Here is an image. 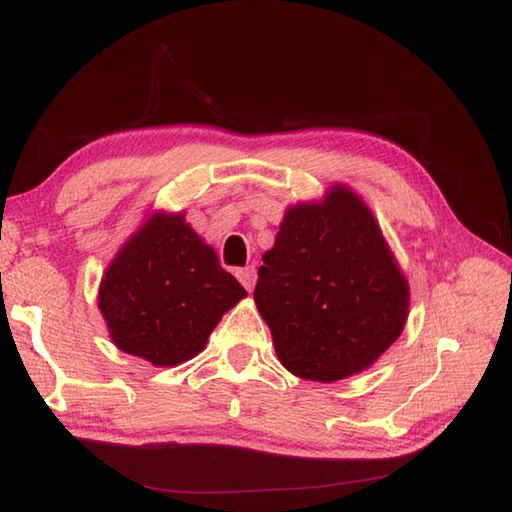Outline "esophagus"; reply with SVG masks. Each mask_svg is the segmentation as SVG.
<instances>
[{"mask_svg": "<svg viewBox=\"0 0 512 512\" xmlns=\"http://www.w3.org/2000/svg\"><path fill=\"white\" fill-rule=\"evenodd\" d=\"M237 279L242 281V286L250 292L255 288V279H257V273H255V268L253 266H246V268H239L237 270Z\"/></svg>", "mask_w": 512, "mask_h": 512, "instance_id": "34e87169", "label": "esophagus"}]
</instances>
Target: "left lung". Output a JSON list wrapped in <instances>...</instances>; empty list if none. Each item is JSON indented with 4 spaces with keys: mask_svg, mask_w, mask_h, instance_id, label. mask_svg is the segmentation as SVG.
<instances>
[{
    "mask_svg": "<svg viewBox=\"0 0 512 512\" xmlns=\"http://www.w3.org/2000/svg\"><path fill=\"white\" fill-rule=\"evenodd\" d=\"M255 303L290 374H361L405 330L409 284L374 213L345 184L292 204L264 253Z\"/></svg>",
    "mask_w": 512,
    "mask_h": 512,
    "instance_id": "8db88e82",
    "label": "left lung"
}]
</instances>
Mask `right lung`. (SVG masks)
I'll use <instances>...</instances> for the list:
<instances>
[{"mask_svg": "<svg viewBox=\"0 0 512 512\" xmlns=\"http://www.w3.org/2000/svg\"><path fill=\"white\" fill-rule=\"evenodd\" d=\"M244 297L182 211H154L105 268L99 310L118 350L176 367L204 350Z\"/></svg>", "mask_w": 512, "mask_h": 512, "instance_id": "add662e5", "label": "right lung"}]
</instances>
